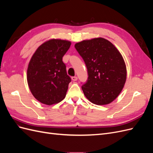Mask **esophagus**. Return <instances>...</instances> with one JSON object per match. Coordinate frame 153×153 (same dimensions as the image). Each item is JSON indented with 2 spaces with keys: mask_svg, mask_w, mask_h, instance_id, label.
Masks as SVG:
<instances>
[{
  "mask_svg": "<svg viewBox=\"0 0 153 153\" xmlns=\"http://www.w3.org/2000/svg\"><path fill=\"white\" fill-rule=\"evenodd\" d=\"M71 79H72V80L73 81H76L77 80V79H78V78H77V76H72L71 77Z\"/></svg>",
  "mask_w": 153,
  "mask_h": 153,
  "instance_id": "34e87169",
  "label": "esophagus"
}]
</instances>
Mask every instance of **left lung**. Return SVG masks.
I'll return each instance as SVG.
<instances>
[{"label":"left lung","instance_id":"left-lung-1","mask_svg":"<svg viewBox=\"0 0 153 153\" xmlns=\"http://www.w3.org/2000/svg\"><path fill=\"white\" fill-rule=\"evenodd\" d=\"M84 59L88 79L82 86L91 103L104 105L116 99L126 80V67L116 47L103 38L84 40L75 45Z\"/></svg>","mask_w":153,"mask_h":153}]
</instances>
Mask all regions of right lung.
<instances>
[{"instance_id":"right-lung-1","label":"right lung","mask_w":153,"mask_h":153,"mask_svg":"<svg viewBox=\"0 0 153 153\" xmlns=\"http://www.w3.org/2000/svg\"><path fill=\"white\" fill-rule=\"evenodd\" d=\"M71 44L68 40L50 39L37 48L30 60L27 83L32 95L41 103L52 105L65 98L71 78L62 57Z\"/></svg>"}]
</instances>
